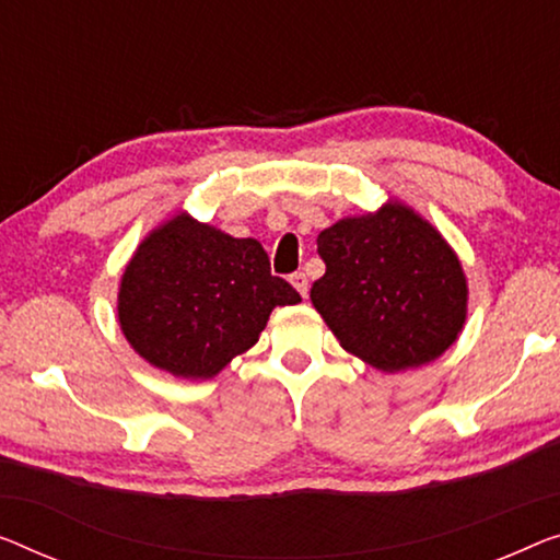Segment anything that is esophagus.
<instances>
[{"mask_svg":"<svg viewBox=\"0 0 560 560\" xmlns=\"http://www.w3.org/2000/svg\"><path fill=\"white\" fill-rule=\"evenodd\" d=\"M291 283H294V289L299 291V294H302L304 299L308 296V279H306V273L304 271H296V273H291V279H289Z\"/></svg>","mask_w":560,"mask_h":560,"instance_id":"34e87169","label":"esophagus"}]
</instances>
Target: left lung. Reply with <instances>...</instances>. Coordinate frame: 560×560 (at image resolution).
<instances>
[{
  "mask_svg": "<svg viewBox=\"0 0 560 560\" xmlns=\"http://www.w3.org/2000/svg\"><path fill=\"white\" fill-rule=\"evenodd\" d=\"M312 304L339 345L382 372L428 364L463 331L467 281L447 241L397 200L316 238Z\"/></svg>",
  "mask_w": 560,
  "mask_h": 560,
  "instance_id": "8db88e82",
  "label": "left lung"
}]
</instances>
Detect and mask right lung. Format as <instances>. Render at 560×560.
<instances>
[{"label":"right lung","mask_w":560,"mask_h":560,"mask_svg":"<svg viewBox=\"0 0 560 560\" xmlns=\"http://www.w3.org/2000/svg\"><path fill=\"white\" fill-rule=\"evenodd\" d=\"M299 302L256 238L178 213L150 231L125 266L118 319L145 362L175 377L211 380L256 345L273 306Z\"/></svg>","instance_id":"1"}]
</instances>
